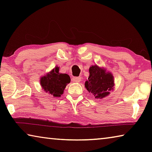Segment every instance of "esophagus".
Instances as JSON below:
<instances>
[{
	"mask_svg": "<svg viewBox=\"0 0 152 152\" xmlns=\"http://www.w3.org/2000/svg\"><path fill=\"white\" fill-rule=\"evenodd\" d=\"M72 81L74 82H80L81 81V78L80 77H74L72 78Z\"/></svg>",
	"mask_w": 152,
	"mask_h": 152,
	"instance_id": "obj_1",
	"label": "esophagus"
}]
</instances>
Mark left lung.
<instances>
[{
    "label": "left lung",
    "instance_id": "8db88e82",
    "mask_svg": "<svg viewBox=\"0 0 152 152\" xmlns=\"http://www.w3.org/2000/svg\"><path fill=\"white\" fill-rule=\"evenodd\" d=\"M89 73L88 78L84 84L87 91L96 99H102L109 95V91L114 87L113 74L97 65L90 67Z\"/></svg>",
    "mask_w": 152,
    "mask_h": 152
}]
</instances>
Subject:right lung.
I'll return each mask as SVG.
<instances>
[{
	"label": "right lung",
	"instance_id": "obj_1",
	"mask_svg": "<svg viewBox=\"0 0 152 152\" xmlns=\"http://www.w3.org/2000/svg\"><path fill=\"white\" fill-rule=\"evenodd\" d=\"M70 82V77L67 74L59 73L58 67L40 78V84L43 91L53 97L61 96L66 85Z\"/></svg>",
	"mask_w": 152,
	"mask_h": 152
}]
</instances>
